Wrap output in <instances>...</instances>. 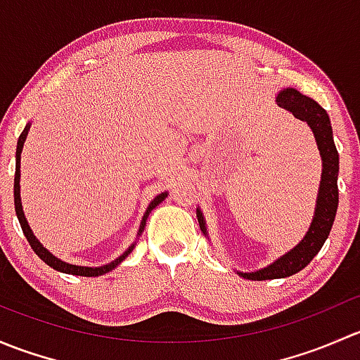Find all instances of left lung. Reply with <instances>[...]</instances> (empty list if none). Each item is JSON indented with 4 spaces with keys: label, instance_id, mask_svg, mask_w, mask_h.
Wrapping results in <instances>:
<instances>
[{
    "label": "left lung",
    "instance_id": "8db88e82",
    "mask_svg": "<svg viewBox=\"0 0 360 360\" xmlns=\"http://www.w3.org/2000/svg\"><path fill=\"white\" fill-rule=\"evenodd\" d=\"M278 106L291 111L301 122H307L310 129L314 130L315 141H317L319 151L322 157V181L321 190H319L317 207H315V216L311 221V226L303 240L292 250H289L285 256L275 261L270 266L263 268L252 274H240L242 277L249 281H270V278H284L291 277L303 270L322 249L324 242L328 240L329 231H331L335 216L338 210V172H340V155H338L335 139H333L331 122H329L328 112L322 106H319L314 99L303 96L296 89H285L277 97ZM198 223L202 231L205 233V223L200 210H197Z\"/></svg>",
    "mask_w": 360,
    "mask_h": 360
}]
</instances>
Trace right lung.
Listing matches in <instances>:
<instances>
[{
  "mask_svg": "<svg viewBox=\"0 0 360 360\" xmlns=\"http://www.w3.org/2000/svg\"><path fill=\"white\" fill-rule=\"evenodd\" d=\"M27 132H29V125H25L24 132L20 134L19 141H17V153H15V179H13V202H15V214H17V217H19L20 228H22V231H24L25 238H27L29 245H31V249L34 250L36 254H38L39 259H43V261H45L46 264H49V266H52L53 270H57V271H63V274L82 275V277H99V275L108 274V271H111L112 268L118 266V264L122 263V261L125 259L127 256H129L130 250L134 249V245H132V248H130L129 250H125V252H123L122 256L118 257V259H115V261H112V263H110V264H104V266H99V268L76 266V264L64 263V261L57 259L56 256H52V254H50L49 250H46L45 248H43L41 244H39L38 238L34 237V233H32L31 228H29L27 221H25V216H24V212H22V203H20V184H19V181H20V153H22L24 141H25V136H27ZM165 197H167V193L158 195V197L155 198V200L150 203V207H148L146 212H144V216H143V223H141L139 233H141V231L144 230V226H146V219H148V216H150L151 210H153L155 207H157L160 202L165 200Z\"/></svg>",
  "mask_w": 360,
  "mask_h": 360,
  "instance_id": "add662e5",
  "label": "right lung"
}]
</instances>
